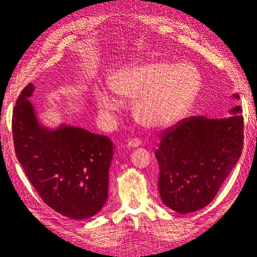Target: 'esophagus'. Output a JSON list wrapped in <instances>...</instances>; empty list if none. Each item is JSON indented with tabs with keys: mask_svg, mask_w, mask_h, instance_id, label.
<instances>
[{
	"mask_svg": "<svg viewBox=\"0 0 257 257\" xmlns=\"http://www.w3.org/2000/svg\"><path fill=\"white\" fill-rule=\"evenodd\" d=\"M140 144H141L140 139H138V138H133V139L130 140L129 143L127 144V146H128V148H137V147L140 146Z\"/></svg>",
	"mask_w": 257,
	"mask_h": 257,
	"instance_id": "esophagus-1",
	"label": "esophagus"
}]
</instances>
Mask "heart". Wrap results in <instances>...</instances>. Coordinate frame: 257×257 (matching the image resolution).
Instances as JSON below:
<instances>
[{
	"instance_id": "1",
	"label": "heart",
	"mask_w": 257,
	"mask_h": 257,
	"mask_svg": "<svg viewBox=\"0 0 257 257\" xmlns=\"http://www.w3.org/2000/svg\"><path fill=\"white\" fill-rule=\"evenodd\" d=\"M201 84V74L194 65L156 61L121 69L112 77L110 87L123 99L137 98L133 111L136 121L145 128L161 129L182 118ZM96 99L100 110H118V100L108 92L97 91Z\"/></svg>"
}]
</instances>
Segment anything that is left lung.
I'll return each mask as SVG.
<instances>
[{
	"label": "left lung",
	"instance_id": "left-lung-1",
	"mask_svg": "<svg viewBox=\"0 0 257 257\" xmlns=\"http://www.w3.org/2000/svg\"><path fill=\"white\" fill-rule=\"evenodd\" d=\"M230 112L232 117L223 119L184 118L160 136L155 152L160 168L158 187L171 210L185 214L210 204L237 163L244 119L239 106Z\"/></svg>",
	"mask_w": 257,
	"mask_h": 257
}]
</instances>
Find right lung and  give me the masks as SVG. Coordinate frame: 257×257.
<instances>
[{
  "label": "right lung",
  "mask_w": 257,
  "mask_h": 257,
  "mask_svg": "<svg viewBox=\"0 0 257 257\" xmlns=\"http://www.w3.org/2000/svg\"><path fill=\"white\" fill-rule=\"evenodd\" d=\"M29 84L13 109L15 155L42 200L69 219L94 216L106 203L113 146L107 136L62 124L56 130L38 123L27 98Z\"/></svg>",
  "instance_id": "right-lung-1"
}]
</instances>
